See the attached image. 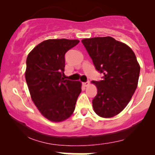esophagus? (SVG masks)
I'll use <instances>...</instances> for the list:
<instances>
[{
  "mask_svg": "<svg viewBox=\"0 0 155 155\" xmlns=\"http://www.w3.org/2000/svg\"><path fill=\"white\" fill-rule=\"evenodd\" d=\"M89 84H90V81H86V82H83V85L84 87H87Z\"/></svg>",
  "mask_w": 155,
  "mask_h": 155,
  "instance_id": "1",
  "label": "esophagus"
}]
</instances>
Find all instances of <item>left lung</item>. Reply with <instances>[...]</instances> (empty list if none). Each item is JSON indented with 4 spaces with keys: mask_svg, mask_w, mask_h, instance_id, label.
Returning a JSON list of instances; mask_svg holds the SVG:
<instances>
[{
    "mask_svg": "<svg viewBox=\"0 0 155 155\" xmlns=\"http://www.w3.org/2000/svg\"><path fill=\"white\" fill-rule=\"evenodd\" d=\"M96 70L104 74L93 81L97 93L92 100L98 116L109 118L120 114L137 88L140 65L128 46L112 37H96L81 41Z\"/></svg>",
    "mask_w": 155,
    "mask_h": 155,
    "instance_id": "8db88e82",
    "label": "left lung"
}]
</instances>
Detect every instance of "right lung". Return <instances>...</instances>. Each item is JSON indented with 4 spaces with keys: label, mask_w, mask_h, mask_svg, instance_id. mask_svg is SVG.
Wrapping results in <instances>:
<instances>
[{
    "label": "right lung",
    "mask_w": 155,
    "mask_h": 155,
    "mask_svg": "<svg viewBox=\"0 0 155 155\" xmlns=\"http://www.w3.org/2000/svg\"><path fill=\"white\" fill-rule=\"evenodd\" d=\"M79 40L48 39L35 47L26 60L25 79L31 98L41 114L52 122L71 117L81 92L79 81L65 79V54Z\"/></svg>",
    "instance_id": "1"
}]
</instances>
